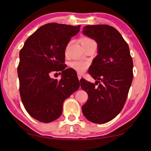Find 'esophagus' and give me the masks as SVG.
I'll return each mask as SVG.
<instances>
[{
    "label": "esophagus",
    "instance_id": "1",
    "mask_svg": "<svg viewBox=\"0 0 151 151\" xmlns=\"http://www.w3.org/2000/svg\"><path fill=\"white\" fill-rule=\"evenodd\" d=\"M77 76H78V80L80 81V80H81V78H82V75H81V73H77Z\"/></svg>",
    "mask_w": 151,
    "mask_h": 151
}]
</instances>
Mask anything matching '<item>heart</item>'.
<instances>
[{"mask_svg":"<svg viewBox=\"0 0 151 151\" xmlns=\"http://www.w3.org/2000/svg\"><path fill=\"white\" fill-rule=\"evenodd\" d=\"M91 40V39H88V38H83L81 40V42L83 43L86 41H88V40ZM70 65L71 67L74 69L78 71V72H83L85 71L86 68H88V63L85 62V61H81V60H75L73 61L72 63H70Z\"/></svg>","mask_w":151,"mask_h":151,"instance_id":"heart-1","label":"heart"}]
</instances>
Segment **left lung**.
Wrapping results in <instances>:
<instances>
[{"mask_svg":"<svg viewBox=\"0 0 151 151\" xmlns=\"http://www.w3.org/2000/svg\"><path fill=\"white\" fill-rule=\"evenodd\" d=\"M83 33L98 44V55L88 73L99 85L95 87L96 83L81 79V88L88 96L82 111L89 121L105 123L115 118L123 108L133 78V63L129 45L115 28L107 24L88 25L83 28Z\"/></svg>","mask_w":151,"mask_h":151,"instance_id":"8db88e82","label":"left lung"}]
</instances>
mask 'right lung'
<instances>
[{
    "mask_svg": "<svg viewBox=\"0 0 151 151\" xmlns=\"http://www.w3.org/2000/svg\"><path fill=\"white\" fill-rule=\"evenodd\" d=\"M80 27L46 24L28 38L20 50V98L28 113L37 121L50 122L59 118L64 101L80 86L75 70L65 69L64 65L66 46ZM58 71L62 72L60 81L50 77Z\"/></svg>",
    "mask_w": 151,
    "mask_h": 151,
    "instance_id": "obj_1",
    "label": "right lung"
}]
</instances>
